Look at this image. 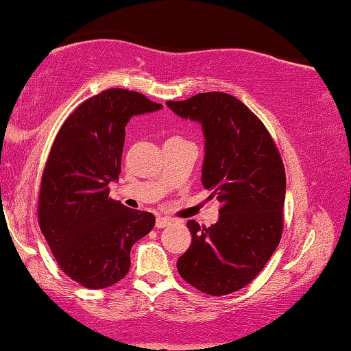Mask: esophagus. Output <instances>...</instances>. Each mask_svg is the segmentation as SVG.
I'll use <instances>...</instances> for the list:
<instances>
[{
  "label": "esophagus",
  "mask_w": 351,
  "mask_h": 351,
  "mask_svg": "<svg viewBox=\"0 0 351 351\" xmlns=\"http://www.w3.org/2000/svg\"><path fill=\"white\" fill-rule=\"evenodd\" d=\"M156 228H158V230H161V228H166V226H169L171 225V220L169 218H166V217H158L156 218Z\"/></svg>",
  "instance_id": "esophagus-1"
}]
</instances>
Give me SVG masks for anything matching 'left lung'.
I'll list each match as a JSON object with an SVG mask.
<instances>
[{
  "mask_svg": "<svg viewBox=\"0 0 351 351\" xmlns=\"http://www.w3.org/2000/svg\"><path fill=\"white\" fill-rule=\"evenodd\" d=\"M166 104L202 125L201 182L221 202L215 225L186 223L191 245L177 260V271L199 291L225 296L247 287L280 242L285 167L266 126L234 96L207 91Z\"/></svg>",
  "mask_w": 351,
  "mask_h": 351,
  "instance_id": "left-lung-1",
  "label": "left lung"
}]
</instances>
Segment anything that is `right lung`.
I'll list each match as a JSON object with an SVG mask.
<instances>
[{
    "label": "right lung",
    "mask_w": 351,
    "mask_h": 351,
    "mask_svg": "<svg viewBox=\"0 0 351 351\" xmlns=\"http://www.w3.org/2000/svg\"><path fill=\"white\" fill-rule=\"evenodd\" d=\"M138 91L109 88L84 101L60 128L40 179L39 228L62 271L85 288H108L130 271V252L154 230L150 212L109 197L119 179L125 126L160 110Z\"/></svg>",
    "instance_id": "right-lung-1"
}]
</instances>
